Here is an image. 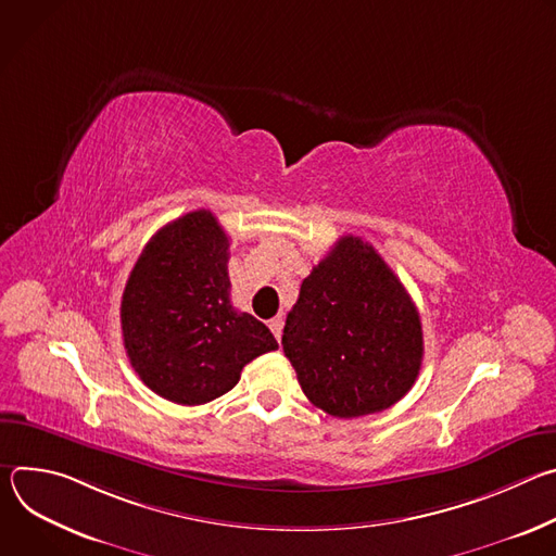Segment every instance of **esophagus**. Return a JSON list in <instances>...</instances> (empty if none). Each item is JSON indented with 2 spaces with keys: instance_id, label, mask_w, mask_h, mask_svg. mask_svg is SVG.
Listing matches in <instances>:
<instances>
[{
  "instance_id": "34e87169",
  "label": "esophagus",
  "mask_w": 556,
  "mask_h": 556,
  "mask_svg": "<svg viewBox=\"0 0 556 556\" xmlns=\"http://www.w3.org/2000/svg\"><path fill=\"white\" fill-rule=\"evenodd\" d=\"M268 328L273 330L275 339H277V341H281V330H283V321H281V316H275V319H270V321H268Z\"/></svg>"
}]
</instances>
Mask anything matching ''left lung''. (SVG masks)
<instances>
[{
    "label": "left lung",
    "mask_w": 556,
    "mask_h": 556,
    "mask_svg": "<svg viewBox=\"0 0 556 556\" xmlns=\"http://www.w3.org/2000/svg\"><path fill=\"white\" fill-rule=\"evenodd\" d=\"M281 345L307 401L334 418L399 403L425 354L409 292L376 249L354 235L341 237L303 279Z\"/></svg>",
    "instance_id": "1"
}]
</instances>
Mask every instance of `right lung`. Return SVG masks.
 Masks as SVG:
<instances>
[{
	"mask_svg": "<svg viewBox=\"0 0 556 556\" xmlns=\"http://www.w3.org/2000/svg\"><path fill=\"white\" fill-rule=\"evenodd\" d=\"M228 237L211 211L157 230L121 301L123 343L140 380L178 405L230 391L253 358L277 350L273 332L230 303Z\"/></svg>",
	"mask_w": 556,
	"mask_h": 556,
	"instance_id": "right-lung-1",
	"label": "right lung"
}]
</instances>
